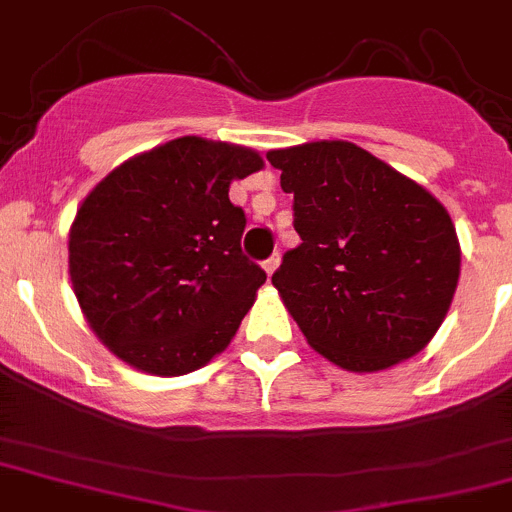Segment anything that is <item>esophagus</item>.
<instances>
[{
  "instance_id": "obj_1",
  "label": "esophagus",
  "mask_w": 512,
  "mask_h": 512,
  "mask_svg": "<svg viewBox=\"0 0 512 512\" xmlns=\"http://www.w3.org/2000/svg\"><path fill=\"white\" fill-rule=\"evenodd\" d=\"M279 253H271V256H269V259H266L264 261V269H266V274H274V271H276V266H279Z\"/></svg>"
}]
</instances>
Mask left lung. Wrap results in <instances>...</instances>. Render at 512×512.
<instances>
[{
  "label": "left lung",
  "mask_w": 512,
  "mask_h": 512,
  "mask_svg": "<svg viewBox=\"0 0 512 512\" xmlns=\"http://www.w3.org/2000/svg\"><path fill=\"white\" fill-rule=\"evenodd\" d=\"M294 193L301 243L271 276L306 342L349 372L410 359L460 279V243L432 193L344 140L266 153Z\"/></svg>",
  "instance_id": "left-lung-1"
}]
</instances>
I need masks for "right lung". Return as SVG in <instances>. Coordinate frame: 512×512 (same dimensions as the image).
Masks as SVG:
<instances>
[{"instance_id": "1", "label": "right lung", "mask_w": 512, "mask_h": 512, "mask_svg": "<svg viewBox=\"0 0 512 512\" xmlns=\"http://www.w3.org/2000/svg\"><path fill=\"white\" fill-rule=\"evenodd\" d=\"M261 165L241 145L186 135L125 160L82 201L72 289L123 362L178 377L228 347L266 281L243 256L246 213L228 188Z\"/></svg>"}]
</instances>
